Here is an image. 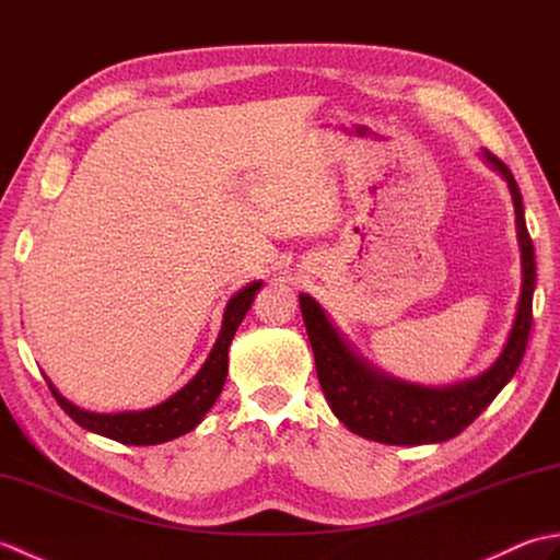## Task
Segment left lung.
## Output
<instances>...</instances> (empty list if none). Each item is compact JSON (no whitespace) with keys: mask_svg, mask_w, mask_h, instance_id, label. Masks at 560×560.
Returning a JSON list of instances; mask_svg holds the SVG:
<instances>
[{"mask_svg":"<svg viewBox=\"0 0 560 560\" xmlns=\"http://www.w3.org/2000/svg\"><path fill=\"white\" fill-rule=\"evenodd\" d=\"M483 161L503 177L513 197L520 245L522 287L517 313L501 355L477 377L445 387H425L392 377L368 363L353 343L331 323L313 295L301 293V313L311 339L319 387L329 409L351 433L385 445H428L459 435L498 397L525 355L532 329V299L537 287V261L525 223L520 187L503 161L481 151Z\"/></svg>","mask_w":560,"mask_h":560,"instance_id":"1","label":"left lung"}]
</instances>
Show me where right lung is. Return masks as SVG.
Instances as JSON below:
<instances>
[{
    "mask_svg": "<svg viewBox=\"0 0 560 560\" xmlns=\"http://www.w3.org/2000/svg\"><path fill=\"white\" fill-rule=\"evenodd\" d=\"M261 289V281H253L243 291H237L233 299L225 303L221 331L213 343L211 353L207 355L205 365L199 368V373L189 380L185 387L175 392L173 397L156 404L151 409L141 411H117V413H96L86 411L71 404L67 397L59 395V389L47 380L52 395L59 407H62L71 419H74L81 428H86L91 433L105 435L117 443L125 445H159L168 443V440L180 438L192 431L205 419L207 411L213 407V401L219 399L225 375H229V347L235 337L237 325L243 323L249 305H253L257 291Z\"/></svg>",
    "mask_w": 560,
    "mask_h": 560,
    "instance_id": "1",
    "label": "right lung"
}]
</instances>
